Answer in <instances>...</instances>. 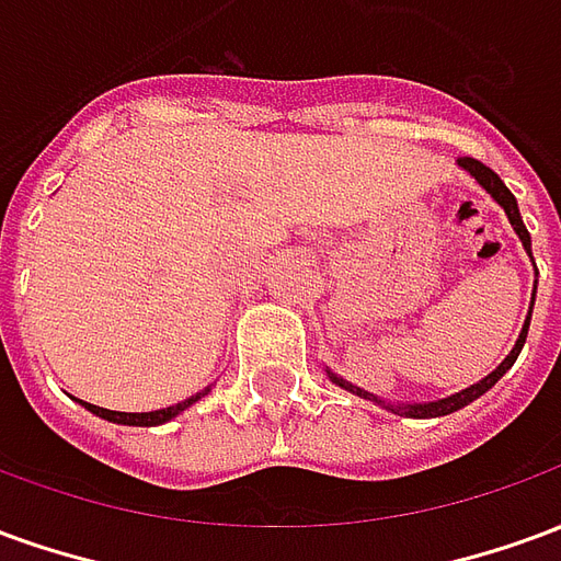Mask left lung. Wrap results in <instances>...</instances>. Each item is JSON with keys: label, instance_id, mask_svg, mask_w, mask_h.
I'll use <instances>...</instances> for the list:
<instances>
[{"label": "left lung", "instance_id": "left-lung-1", "mask_svg": "<svg viewBox=\"0 0 561 561\" xmlns=\"http://www.w3.org/2000/svg\"><path fill=\"white\" fill-rule=\"evenodd\" d=\"M457 164H459V168H462V171H469L471 176H474V180H478V183H481L483 188H486V195L493 197L495 204L505 209V216H507V221H511V228L517 231L519 243H523V249H526V252H529V257H531V237H529V231H526V225H523V216H519L517 197L511 195V188H507V185L502 183V180H499V173L490 171V168H486V164H481V161H478V159H469V156H462V159H459ZM531 261H535V257H531ZM535 288H538V285H535ZM531 306H535V291H531ZM531 306H529V316H526V324H523V330H519L517 345L511 348V354H507L505 360L495 366L490 376L481 378L478 385H471V388L459 390V393H450V397H445V400H435V402H385V400H381V397H376V393H369V390H364V388H357V385H352V381H345V378H340V376H336V373H330V369H328V376H330V381H333V385H340L342 390H348V393H354V397H360V400L378 402V405H385L388 412L400 414V417H442V414L459 412L462 405H469V402H474V400H478V397H483V393L493 388L495 381H499V378L505 376L507 369L514 366V360H517L519 352H523V342H526V333H529Z\"/></svg>", "mask_w": 561, "mask_h": 561}]
</instances>
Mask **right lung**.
Segmentation results:
<instances>
[{
  "mask_svg": "<svg viewBox=\"0 0 561 561\" xmlns=\"http://www.w3.org/2000/svg\"><path fill=\"white\" fill-rule=\"evenodd\" d=\"M209 388H204L195 397H188V400L176 402V405H168V409H159V412H111V409H99V405H92V402L78 400L87 412L99 414L104 421H114V423H126V426H159V423H168L171 417H176L180 412H185L188 405H195L201 397H207Z\"/></svg>",
  "mask_w": 561,
  "mask_h": 561,
  "instance_id": "obj_1",
  "label": "right lung"
}]
</instances>
